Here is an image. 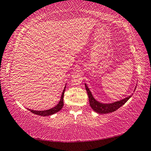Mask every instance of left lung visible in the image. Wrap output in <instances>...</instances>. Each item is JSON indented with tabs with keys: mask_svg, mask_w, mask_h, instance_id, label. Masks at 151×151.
I'll list each match as a JSON object with an SVG mask.
<instances>
[{
	"mask_svg": "<svg viewBox=\"0 0 151 151\" xmlns=\"http://www.w3.org/2000/svg\"><path fill=\"white\" fill-rule=\"evenodd\" d=\"M85 85L86 91L87 92L88 96L90 106H91V108L93 109L94 111L98 112L99 114H107L116 111V110L119 109L121 106L123 105L124 103H126L127 101L129 100L132 95V94H131V95L127 96V98H125L124 99H122V100H120L116 102H113V103H103L96 100V99L94 98L93 94H92L91 91L89 90L87 85H86V84H85Z\"/></svg>",
	"mask_w": 151,
	"mask_h": 151,
	"instance_id": "1",
	"label": "left lung"
}]
</instances>
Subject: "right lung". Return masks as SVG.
<instances>
[{
    "instance_id": "add662e5",
    "label": "right lung",
    "mask_w": 151,
    "mask_h": 151,
    "mask_svg": "<svg viewBox=\"0 0 151 151\" xmlns=\"http://www.w3.org/2000/svg\"><path fill=\"white\" fill-rule=\"evenodd\" d=\"M65 88H66V86H65V88H64V90L62 93V95H61L60 101L58 102V103L55 106L53 107V108L50 109H48V110H44V111H34V110H30V109H29V110L30 112H32V113L37 114V115L42 116L52 115V114H55V113H56V112H57L59 111H60L61 109L63 108V106L64 105L63 98H64V93H65Z\"/></svg>"
}]
</instances>
